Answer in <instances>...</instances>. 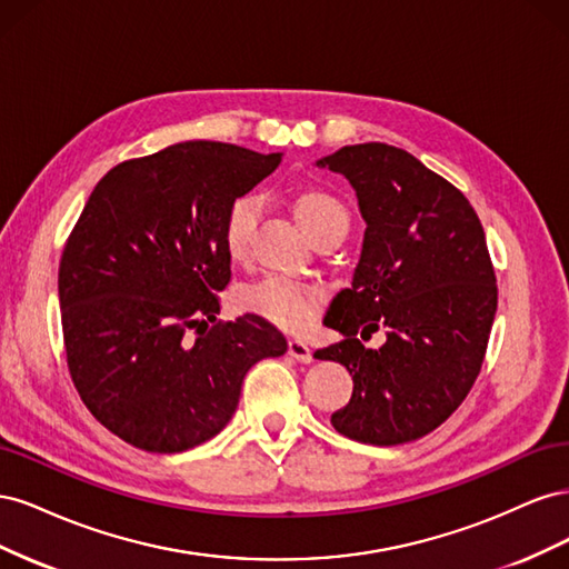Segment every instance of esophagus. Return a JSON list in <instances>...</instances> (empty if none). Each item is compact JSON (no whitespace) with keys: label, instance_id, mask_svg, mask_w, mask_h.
<instances>
[{"label":"esophagus","instance_id":"1","mask_svg":"<svg viewBox=\"0 0 569 569\" xmlns=\"http://www.w3.org/2000/svg\"><path fill=\"white\" fill-rule=\"evenodd\" d=\"M287 353L291 358H297L299 363H311V360H313V351L308 349V343L301 341V339H289L287 341Z\"/></svg>","mask_w":569,"mask_h":569}]
</instances>
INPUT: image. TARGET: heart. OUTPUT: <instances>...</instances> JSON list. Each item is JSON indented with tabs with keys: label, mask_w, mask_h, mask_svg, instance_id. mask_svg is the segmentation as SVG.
I'll return each instance as SVG.
<instances>
[{
	"label": "heart",
	"mask_w": 569,
	"mask_h": 569,
	"mask_svg": "<svg viewBox=\"0 0 569 569\" xmlns=\"http://www.w3.org/2000/svg\"><path fill=\"white\" fill-rule=\"evenodd\" d=\"M301 228L311 239L332 228H349V213L343 203L325 187H301L289 199ZM258 222V201L249 194L237 197L226 211L220 239L232 261H244L251 251V239ZM322 303V291L313 284L284 278H266L239 291V308L244 313L263 318L274 327L299 332L313 322Z\"/></svg>",
	"instance_id": "heart-1"
}]
</instances>
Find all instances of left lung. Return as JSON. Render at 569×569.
Wrapping results in <instances>:
<instances>
[{
    "label": "left lung",
    "mask_w": 569,
    "mask_h": 569,
    "mask_svg": "<svg viewBox=\"0 0 569 569\" xmlns=\"http://www.w3.org/2000/svg\"><path fill=\"white\" fill-rule=\"evenodd\" d=\"M318 166L347 176L368 222L353 282L325 316L343 339L313 353L353 375L332 427L372 446L416 441L465 401L487 353L498 287L485 228L458 187L399 147H341ZM380 326L388 341L366 350L355 335Z\"/></svg>",
    "instance_id": "1"
}]
</instances>
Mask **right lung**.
Instances as JSON below:
<instances>
[{
    "label": "right lung",
    "instance_id": "right-lung-1",
    "mask_svg": "<svg viewBox=\"0 0 569 569\" xmlns=\"http://www.w3.org/2000/svg\"><path fill=\"white\" fill-rule=\"evenodd\" d=\"M280 161L203 140L123 161L68 234V372L92 416L134 449L180 453L209 441L230 422L249 368L287 351L263 318L218 320L232 278L222 218Z\"/></svg>",
    "mask_w": 569,
    "mask_h": 569
}]
</instances>
